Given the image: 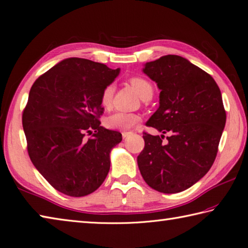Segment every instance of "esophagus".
Returning <instances> with one entry per match:
<instances>
[{"instance_id":"1","label":"esophagus","mask_w":248,"mask_h":248,"mask_svg":"<svg viewBox=\"0 0 248 248\" xmlns=\"http://www.w3.org/2000/svg\"><path fill=\"white\" fill-rule=\"evenodd\" d=\"M130 134H131V132H123V138L124 139H125V138H128Z\"/></svg>"}]
</instances>
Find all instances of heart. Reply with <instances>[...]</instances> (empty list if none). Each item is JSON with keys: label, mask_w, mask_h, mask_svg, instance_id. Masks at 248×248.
Segmentation results:
<instances>
[{"label": "heart", "mask_w": 248, "mask_h": 248, "mask_svg": "<svg viewBox=\"0 0 248 248\" xmlns=\"http://www.w3.org/2000/svg\"><path fill=\"white\" fill-rule=\"evenodd\" d=\"M134 90L138 92L142 100H145L148 95H153L152 84L145 79L140 77H133L130 79ZM112 97H114V87L111 84L107 85L101 93L100 102L103 108L110 109L112 105ZM140 121V116L134 112L125 111H116L109 115L105 119V125L107 128L112 130H119V131H127V130L136 127Z\"/></svg>", "instance_id": "b5f03b06"}]
</instances>
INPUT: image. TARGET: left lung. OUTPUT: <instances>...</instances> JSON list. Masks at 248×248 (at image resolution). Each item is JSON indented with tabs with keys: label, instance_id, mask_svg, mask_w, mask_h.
<instances>
[{
	"label": "left lung",
	"instance_id": "obj_1",
	"mask_svg": "<svg viewBox=\"0 0 248 248\" xmlns=\"http://www.w3.org/2000/svg\"><path fill=\"white\" fill-rule=\"evenodd\" d=\"M160 90L159 107L146 123L163 133L143 132L138 156L142 177L154 190L172 194L208 172L226 124L221 92L214 78L178 55H165L143 69Z\"/></svg>",
	"mask_w": 248,
	"mask_h": 248
}]
</instances>
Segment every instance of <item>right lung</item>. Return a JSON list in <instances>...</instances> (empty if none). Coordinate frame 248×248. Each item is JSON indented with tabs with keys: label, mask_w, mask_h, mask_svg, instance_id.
<instances>
[{
	"label": "right lung",
	"mask_w": 248,
	"mask_h": 248,
	"mask_svg": "<svg viewBox=\"0 0 248 248\" xmlns=\"http://www.w3.org/2000/svg\"><path fill=\"white\" fill-rule=\"evenodd\" d=\"M119 69L71 57L40 76L22 111L27 150L34 167L58 192L91 194L110 168L121 133L101 127L103 89Z\"/></svg>",
	"instance_id": "obj_1"
}]
</instances>
